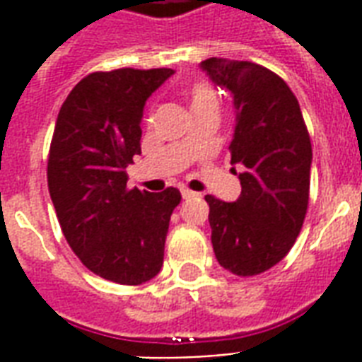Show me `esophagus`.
I'll return each mask as SVG.
<instances>
[{"mask_svg": "<svg viewBox=\"0 0 362 362\" xmlns=\"http://www.w3.org/2000/svg\"><path fill=\"white\" fill-rule=\"evenodd\" d=\"M180 193H182V197H184V199H193L195 195H199V193L192 192V189H187V187H182Z\"/></svg>", "mask_w": 362, "mask_h": 362, "instance_id": "esophagus-1", "label": "esophagus"}]
</instances>
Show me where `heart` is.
Masks as SVG:
<instances>
[{
	"mask_svg": "<svg viewBox=\"0 0 362 362\" xmlns=\"http://www.w3.org/2000/svg\"><path fill=\"white\" fill-rule=\"evenodd\" d=\"M189 104H192V110H199V107L209 106L218 107L216 93H214L211 85H206V83H193L192 87H189Z\"/></svg>",
	"mask_w": 362,
	"mask_h": 362,
	"instance_id": "b5f03b06",
	"label": "heart"
}]
</instances>
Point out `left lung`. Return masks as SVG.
Returning a JSON list of instances; mask_svg holds the SVG:
<instances>
[{"label": "left lung", "instance_id": "1", "mask_svg": "<svg viewBox=\"0 0 362 362\" xmlns=\"http://www.w3.org/2000/svg\"><path fill=\"white\" fill-rule=\"evenodd\" d=\"M201 70L230 90L235 106L231 165L240 167L233 203L205 195L218 264L239 277L267 272L296 241L310 203L311 140L291 87L247 60L206 59Z\"/></svg>", "mask_w": 362, "mask_h": 362}]
</instances>
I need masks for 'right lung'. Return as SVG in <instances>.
I'll return each instance as SVG.
<instances>
[{
	"label": "right lung",
	"mask_w": 362,
	"mask_h": 362,
	"mask_svg": "<svg viewBox=\"0 0 362 362\" xmlns=\"http://www.w3.org/2000/svg\"><path fill=\"white\" fill-rule=\"evenodd\" d=\"M175 70L121 68L83 77L60 107L47 182L66 241L102 279L142 285L163 266L176 187H127V165L140 156L146 100Z\"/></svg>",
	"instance_id": "add662e5"
}]
</instances>
